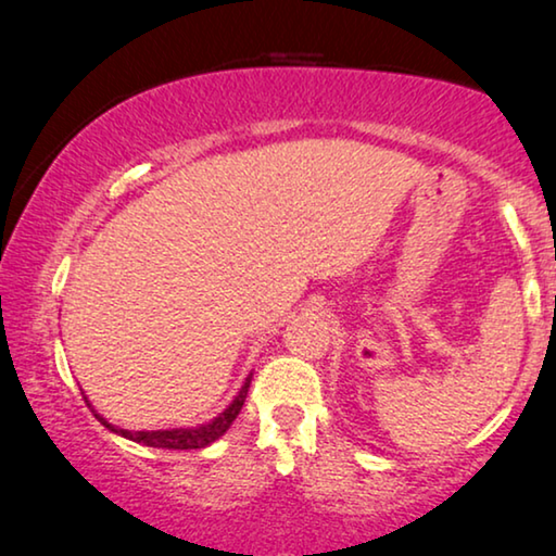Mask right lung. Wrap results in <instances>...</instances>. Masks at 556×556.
I'll return each instance as SVG.
<instances>
[{"instance_id":"obj_1","label":"right lung","mask_w":556,"mask_h":556,"mask_svg":"<svg viewBox=\"0 0 556 556\" xmlns=\"http://www.w3.org/2000/svg\"><path fill=\"white\" fill-rule=\"evenodd\" d=\"M250 379H245V384H242V390L238 392V397L230 402V407L225 409V413H219L215 420L207 422V425H200V428H177V430H124V428H113L103 420L101 415H96L98 420H101L105 428H111L113 432H118V435H124L128 440H134V443H143L149 447H166V451H197V447H204L210 443H215L217 438H223L227 428H230L235 417L240 415L242 405H245V397H248V387H250Z\"/></svg>"}]
</instances>
